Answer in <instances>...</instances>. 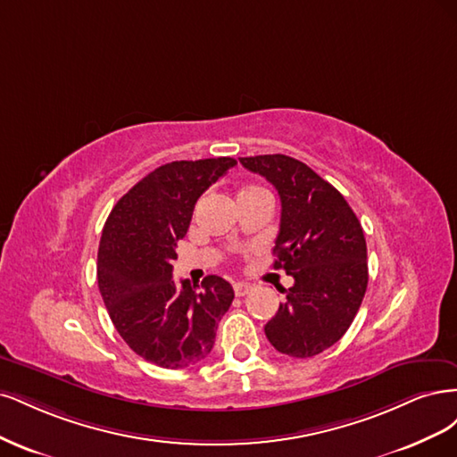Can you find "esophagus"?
I'll list each match as a JSON object with an SVG mask.
<instances>
[{
	"instance_id": "esophagus-1",
	"label": "esophagus",
	"mask_w": 457,
	"mask_h": 457,
	"mask_svg": "<svg viewBox=\"0 0 457 457\" xmlns=\"http://www.w3.org/2000/svg\"><path fill=\"white\" fill-rule=\"evenodd\" d=\"M233 290H235V294H237V296H245V294L253 290V287H250L248 283H235Z\"/></svg>"
}]
</instances>
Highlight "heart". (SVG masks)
<instances>
[{
    "label": "heart",
    "instance_id": "b5f03b06",
    "mask_svg": "<svg viewBox=\"0 0 457 457\" xmlns=\"http://www.w3.org/2000/svg\"><path fill=\"white\" fill-rule=\"evenodd\" d=\"M256 189H262V187H256V186H250V187H246L243 194H246V191H256Z\"/></svg>",
    "mask_w": 457,
    "mask_h": 457
}]
</instances>
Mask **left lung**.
Returning <instances> with one entry per match:
<instances>
[{
  "instance_id": "obj_1",
  "label": "left lung",
  "mask_w": 457,
  "mask_h": 457,
  "mask_svg": "<svg viewBox=\"0 0 457 457\" xmlns=\"http://www.w3.org/2000/svg\"><path fill=\"white\" fill-rule=\"evenodd\" d=\"M281 197L273 268L294 277L287 300L266 325L271 345L307 359L332 347L351 327L368 285L366 241L359 218L332 184L302 161L283 155L239 157Z\"/></svg>"
}]
</instances>
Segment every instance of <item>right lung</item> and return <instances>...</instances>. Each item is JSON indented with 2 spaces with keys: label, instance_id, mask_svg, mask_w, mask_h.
Wrapping results in <instances>:
<instances>
[{
  "label": "right lung",
  "instance_id": "obj_1",
  "mask_svg": "<svg viewBox=\"0 0 457 457\" xmlns=\"http://www.w3.org/2000/svg\"><path fill=\"white\" fill-rule=\"evenodd\" d=\"M235 165L231 157L161 165L117 201L102 229L96 277L108 315L125 344L161 368L207 357L233 302L222 277H204L201 290L176 283L172 260L197 199Z\"/></svg>",
  "mask_w": 457,
  "mask_h": 457
}]
</instances>
